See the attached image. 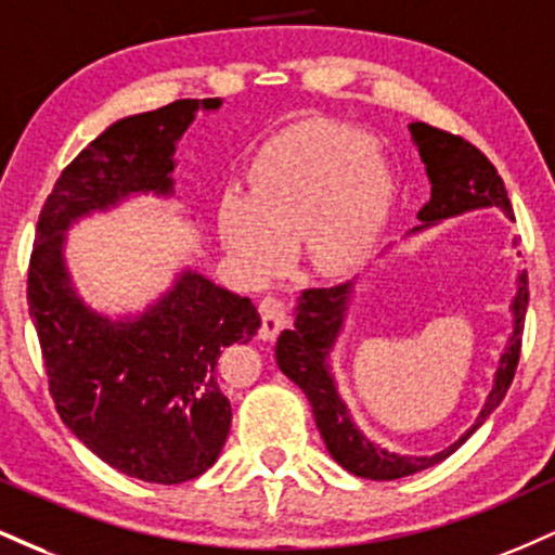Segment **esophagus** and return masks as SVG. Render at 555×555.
<instances>
[{
  "mask_svg": "<svg viewBox=\"0 0 555 555\" xmlns=\"http://www.w3.org/2000/svg\"><path fill=\"white\" fill-rule=\"evenodd\" d=\"M260 312V328H258V338L260 341H273V338L282 333L286 325V310L284 302L276 297H263L258 305Z\"/></svg>",
  "mask_w": 555,
  "mask_h": 555,
  "instance_id": "1",
  "label": "esophagus"
}]
</instances>
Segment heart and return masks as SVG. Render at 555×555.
Wrapping results in <instances>:
<instances>
[{
  "mask_svg": "<svg viewBox=\"0 0 555 555\" xmlns=\"http://www.w3.org/2000/svg\"><path fill=\"white\" fill-rule=\"evenodd\" d=\"M392 189L370 133L331 121L299 126L253 163L248 202L219 204V240L253 282L271 279L299 243L315 269H349L383 230Z\"/></svg>",
  "mask_w": 555,
  "mask_h": 555,
  "instance_id": "b5f03b06",
  "label": "heart"
}]
</instances>
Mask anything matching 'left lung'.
Instances as JSON below:
<instances>
[{"instance_id": "8db88e82", "label": "left lung", "mask_w": 555, "mask_h": 555, "mask_svg": "<svg viewBox=\"0 0 555 555\" xmlns=\"http://www.w3.org/2000/svg\"><path fill=\"white\" fill-rule=\"evenodd\" d=\"M409 131L413 144L418 146V155H422L426 176H429L431 183V198L418 211V219L424 224L413 227L411 232H422L447 217L483 209V206H499L506 217H512V202L506 196L504 180L499 178L496 168H493L489 157L478 146L465 142L457 133L434 129V126L422 121L411 124ZM351 292L353 282L323 286V289H305L297 305L295 331H282L276 341V364L292 383L299 385V390L310 400L320 437L328 447L331 457L341 468L370 480H396L413 476V473L431 468V465L450 457L504 400L514 379V370H517L519 349H522L527 297H530V292H527V271L517 276V295H514L509 307L514 315V328L502 359H499L493 387L489 398H486L483 409L478 413L476 424L455 444H450L447 450L431 457L396 455V452H387L385 447L366 439L359 431V426L351 422V413L346 409L341 396H338L328 357L338 333L344 328Z\"/></svg>"}]
</instances>
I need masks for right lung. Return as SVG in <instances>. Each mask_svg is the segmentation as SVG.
<instances>
[{
    "instance_id": "obj_1",
    "label": "right lung",
    "mask_w": 555,
    "mask_h": 555,
    "mask_svg": "<svg viewBox=\"0 0 555 555\" xmlns=\"http://www.w3.org/2000/svg\"><path fill=\"white\" fill-rule=\"evenodd\" d=\"M219 105V98L176 100L108 126L62 170L36 227L28 305L59 416L103 463L146 483L198 478L219 457L232 409L217 359L256 336L258 310L183 271L142 315L111 320L72 286L64 235L79 217L131 193L172 196L176 142L198 111Z\"/></svg>"
}]
</instances>
